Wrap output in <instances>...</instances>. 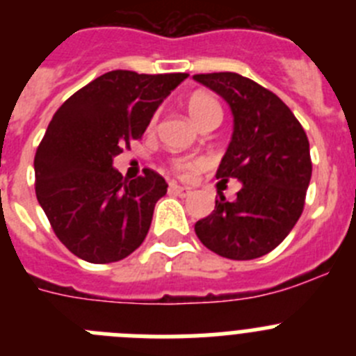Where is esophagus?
Here are the masks:
<instances>
[{"label": "esophagus", "mask_w": 356, "mask_h": 356, "mask_svg": "<svg viewBox=\"0 0 356 356\" xmlns=\"http://www.w3.org/2000/svg\"><path fill=\"white\" fill-rule=\"evenodd\" d=\"M169 191H171L172 194H176V196H181V197H187L188 194L193 193V191H191L188 187H181V185H178V184L169 185Z\"/></svg>", "instance_id": "34e87169"}]
</instances>
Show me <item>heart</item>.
<instances>
[{
    "mask_svg": "<svg viewBox=\"0 0 356 356\" xmlns=\"http://www.w3.org/2000/svg\"><path fill=\"white\" fill-rule=\"evenodd\" d=\"M187 112L197 127H203L205 122L213 121V119H221V105H219V102L212 94L207 92H194L193 96L188 97ZM191 168H193L191 162H184V160L172 162V169L178 175H187Z\"/></svg>",
    "mask_w": 356,
    "mask_h": 356,
    "instance_id": "b5f03b06",
    "label": "heart"
}]
</instances>
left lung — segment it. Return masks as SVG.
Returning <instances> with one entry per match:
<instances>
[{
	"instance_id": "1",
	"label": "left lung",
	"mask_w": 356,
	"mask_h": 356,
	"mask_svg": "<svg viewBox=\"0 0 356 356\" xmlns=\"http://www.w3.org/2000/svg\"><path fill=\"white\" fill-rule=\"evenodd\" d=\"M226 99L234 135L216 178L241 181L237 200L219 196L194 225L203 246L232 260L275 250L300 219L312 176L310 144L301 122L275 92L237 72L194 74Z\"/></svg>"
}]
</instances>
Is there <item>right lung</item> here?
<instances>
[{
  "label": "right lung",
  "instance_id": "1",
  "mask_svg": "<svg viewBox=\"0 0 356 356\" xmlns=\"http://www.w3.org/2000/svg\"><path fill=\"white\" fill-rule=\"evenodd\" d=\"M187 76L105 72L53 115L33 160L35 194L58 241L78 259L119 262L146 238L168 184L151 169L124 180L112 160L143 137L163 97Z\"/></svg>",
  "mask_w": 356,
  "mask_h": 356
}]
</instances>
